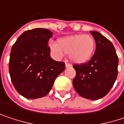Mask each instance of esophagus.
<instances>
[{
  "label": "esophagus",
  "mask_w": 124,
  "mask_h": 124,
  "mask_svg": "<svg viewBox=\"0 0 124 124\" xmlns=\"http://www.w3.org/2000/svg\"><path fill=\"white\" fill-rule=\"evenodd\" d=\"M65 66H66V67H71V66H72V64H70V63H67V62H66V64H65Z\"/></svg>",
  "instance_id": "esophagus-1"
}]
</instances>
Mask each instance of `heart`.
Listing matches in <instances>:
<instances>
[{
    "instance_id": "b5f03b06",
    "label": "heart",
    "mask_w": 124,
    "mask_h": 124,
    "mask_svg": "<svg viewBox=\"0 0 124 124\" xmlns=\"http://www.w3.org/2000/svg\"><path fill=\"white\" fill-rule=\"evenodd\" d=\"M50 49L57 57L64 53L69 54L72 62L82 64L92 58L95 50V41L89 35H73L59 39L57 43H51Z\"/></svg>"
}]
</instances>
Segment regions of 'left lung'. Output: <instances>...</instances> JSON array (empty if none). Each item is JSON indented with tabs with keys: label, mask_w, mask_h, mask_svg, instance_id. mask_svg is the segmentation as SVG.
I'll return each instance as SVG.
<instances>
[{
	"label": "left lung",
	"mask_w": 124,
	"mask_h": 124,
	"mask_svg": "<svg viewBox=\"0 0 124 124\" xmlns=\"http://www.w3.org/2000/svg\"><path fill=\"white\" fill-rule=\"evenodd\" d=\"M95 39V52L89 62L74 64V89L79 96L91 100L101 99L112 88L118 74V58L110 40L101 33L91 31Z\"/></svg>",
	"instance_id": "8db88e82"
}]
</instances>
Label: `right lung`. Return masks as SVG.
Wrapping results in <instances>:
<instances>
[{
  "mask_svg": "<svg viewBox=\"0 0 124 124\" xmlns=\"http://www.w3.org/2000/svg\"><path fill=\"white\" fill-rule=\"evenodd\" d=\"M52 32L45 28L24 32L13 44L9 60V73L17 92L28 99L46 96L65 64L50 57L49 39Z\"/></svg>",
  "mask_w": 124,
  "mask_h": 124,
  "instance_id": "1",
  "label": "right lung"
}]
</instances>
